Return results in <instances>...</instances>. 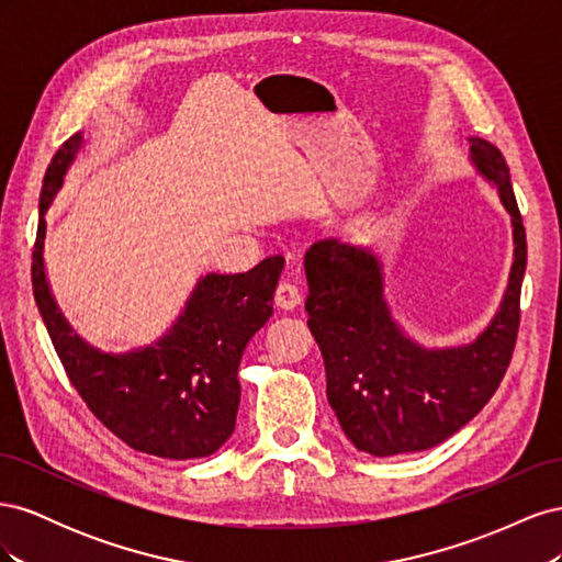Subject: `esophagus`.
Listing matches in <instances>:
<instances>
[{"mask_svg":"<svg viewBox=\"0 0 562 562\" xmlns=\"http://www.w3.org/2000/svg\"><path fill=\"white\" fill-rule=\"evenodd\" d=\"M274 300H277V307H281V310H295L297 304H300V300H302V295H300L295 283L283 281V283L277 285Z\"/></svg>","mask_w":562,"mask_h":562,"instance_id":"esophagus-1","label":"esophagus"}]
</instances>
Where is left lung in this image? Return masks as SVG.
<instances>
[{"label": "left lung", "instance_id": "1", "mask_svg": "<svg viewBox=\"0 0 562 562\" xmlns=\"http://www.w3.org/2000/svg\"><path fill=\"white\" fill-rule=\"evenodd\" d=\"M471 161L497 184L512 213L514 267L502 307L471 345L424 349L405 337L384 302L382 267L366 248L316 241L304 255L307 326L323 353L326 394L351 443L375 457L429 450L495 396L512 363L527 265L522 217L502 151L469 138Z\"/></svg>", "mask_w": 562, "mask_h": 562}]
</instances>
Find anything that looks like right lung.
Here are the masks:
<instances>
[{"instance_id": "add662e5", "label": "right lung", "mask_w": 562, "mask_h": 562, "mask_svg": "<svg viewBox=\"0 0 562 562\" xmlns=\"http://www.w3.org/2000/svg\"><path fill=\"white\" fill-rule=\"evenodd\" d=\"M83 135L67 138L50 159L32 250V291L50 342L89 411L133 450L164 459L213 454L232 436L239 411V363L250 337L269 321L283 269L271 255L246 274L203 277L173 328L155 347L103 353L67 326L44 274V213L63 187Z\"/></svg>"}]
</instances>
